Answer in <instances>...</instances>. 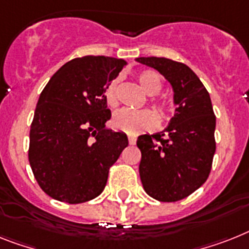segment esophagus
Returning a JSON list of instances; mask_svg holds the SVG:
<instances>
[{
    "label": "esophagus",
    "instance_id": "34e87169",
    "mask_svg": "<svg viewBox=\"0 0 249 249\" xmlns=\"http://www.w3.org/2000/svg\"><path fill=\"white\" fill-rule=\"evenodd\" d=\"M136 136H131V135H129L128 136V142H129V145H135V143H136Z\"/></svg>",
    "mask_w": 249,
    "mask_h": 249
}]
</instances>
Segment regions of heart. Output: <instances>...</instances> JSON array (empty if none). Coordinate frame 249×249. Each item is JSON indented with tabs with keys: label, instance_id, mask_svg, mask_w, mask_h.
Segmentation results:
<instances>
[{
	"label": "heart",
	"instance_id": "heart-1",
	"mask_svg": "<svg viewBox=\"0 0 249 249\" xmlns=\"http://www.w3.org/2000/svg\"><path fill=\"white\" fill-rule=\"evenodd\" d=\"M137 79H139L141 88L149 95H157L163 86L161 77L159 76V73L153 70H146V71L140 72ZM106 98L110 107L117 106V80H113L108 85L106 90ZM157 108L161 113H166L170 110L169 104L164 102L157 103ZM157 124V116L149 109L132 110L124 108V109L114 113L112 118L113 128L129 133V135H136V133L143 132V131H149V129L155 128Z\"/></svg>",
	"mask_w": 249,
	"mask_h": 249
}]
</instances>
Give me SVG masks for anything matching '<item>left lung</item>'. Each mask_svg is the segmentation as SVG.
I'll use <instances>...</instances> for the list:
<instances>
[{
    "label": "left lung",
    "instance_id": "8db88e82",
    "mask_svg": "<svg viewBox=\"0 0 249 249\" xmlns=\"http://www.w3.org/2000/svg\"><path fill=\"white\" fill-rule=\"evenodd\" d=\"M173 90L174 116L160 132L137 139L139 172L145 192L161 202H174L198 190L210 174L216 149V118L206 88L184 63L164 57H139Z\"/></svg>",
    "mask_w": 249,
    "mask_h": 249
}]
</instances>
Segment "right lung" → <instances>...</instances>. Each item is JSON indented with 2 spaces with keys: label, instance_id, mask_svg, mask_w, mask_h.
Segmentation results:
<instances>
[{
  "label": "right lung",
  "instance_id": "obj_1",
  "mask_svg": "<svg viewBox=\"0 0 249 249\" xmlns=\"http://www.w3.org/2000/svg\"><path fill=\"white\" fill-rule=\"evenodd\" d=\"M126 61L85 55L65 63L39 96L30 126L29 163L54 200L81 203L99 196L109 168L128 146L122 131L107 129L106 90Z\"/></svg>",
  "mask_w": 249,
  "mask_h": 249
}]
</instances>
